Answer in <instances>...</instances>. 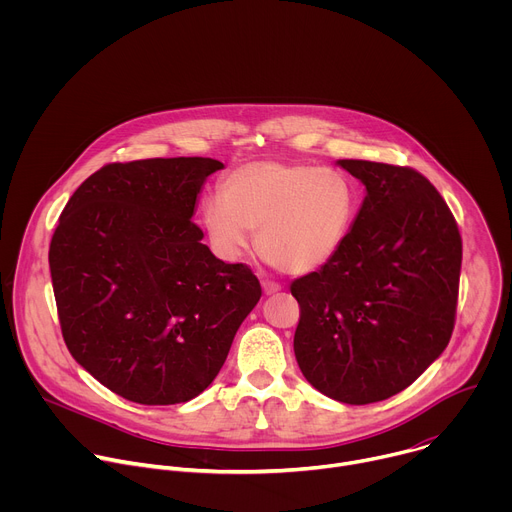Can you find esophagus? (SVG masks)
<instances>
[{
  "label": "esophagus",
  "mask_w": 512,
  "mask_h": 512,
  "mask_svg": "<svg viewBox=\"0 0 512 512\" xmlns=\"http://www.w3.org/2000/svg\"><path fill=\"white\" fill-rule=\"evenodd\" d=\"M261 287H263V291H265V296L277 294V291L281 289V285H279V283H275V281H267V279H263V281H261Z\"/></svg>",
  "instance_id": "34e87169"
}]
</instances>
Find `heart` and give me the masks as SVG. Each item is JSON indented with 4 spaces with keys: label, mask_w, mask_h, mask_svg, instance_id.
Segmentation results:
<instances>
[{
    "label": "heart",
    "mask_w": 512,
    "mask_h": 512,
    "mask_svg": "<svg viewBox=\"0 0 512 512\" xmlns=\"http://www.w3.org/2000/svg\"><path fill=\"white\" fill-rule=\"evenodd\" d=\"M356 210V186L340 170L255 162L223 180L221 200L204 204L202 223L212 247L225 259H239L249 247V231H257L263 259L302 275L338 253Z\"/></svg>",
    "instance_id": "1"
}]
</instances>
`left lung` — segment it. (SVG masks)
I'll return each mask as SVG.
<instances>
[{
  "label": "left lung",
  "mask_w": 512,
  "mask_h": 512,
  "mask_svg": "<svg viewBox=\"0 0 512 512\" xmlns=\"http://www.w3.org/2000/svg\"><path fill=\"white\" fill-rule=\"evenodd\" d=\"M367 196L338 253L291 283L300 304L294 352L330 399L367 405L407 389L454 330L462 237L417 170L338 160Z\"/></svg>",
  "instance_id": "1"
}]
</instances>
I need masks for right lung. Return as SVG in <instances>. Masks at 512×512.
<instances>
[{
    "label": "right lung",
    "instance_id": "obj_1",
    "mask_svg": "<svg viewBox=\"0 0 512 512\" xmlns=\"http://www.w3.org/2000/svg\"><path fill=\"white\" fill-rule=\"evenodd\" d=\"M212 158L107 164L66 202L48 263L66 348L109 391L186 403L223 369L261 285L192 223Z\"/></svg>",
    "mask_w": 512,
    "mask_h": 512
}]
</instances>
